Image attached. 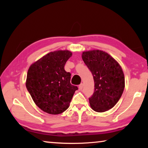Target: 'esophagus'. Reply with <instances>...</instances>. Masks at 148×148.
Instances as JSON below:
<instances>
[{"label":"esophagus","instance_id":"esophagus-1","mask_svg":"<svg viewBox=\"0 0 148 148\" xmlns=\"http://www.w3.org/2000/svg\"><path fill=\"white\" fill-rule=\"evenodd\" d=\"M82 88H83V84H80L79 85V90H82Z\"/></svg>","mask_w":148,"mask_h":148}]
</instances>
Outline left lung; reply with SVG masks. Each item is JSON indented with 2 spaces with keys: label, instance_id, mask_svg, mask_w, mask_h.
<instances>
[{
  "label": "left lung",
  "instance_id": "8db88e82",
  "mask_svg": "<svg viewBox=\"0 0 148 148\" xmlns=\"http://www.w3.org/2000/svg\"><path fill=\"white\" fill-rule=\"evenodd\" d=\"M82 57L93 76L95 91L89 99L91 108L97 112L112 108L121 98L125 88L121 66L108 53L101 50L84 51Z\"/></svg>",
  "mask_w": 148,
  "mask_h": 148
}]
</instances>
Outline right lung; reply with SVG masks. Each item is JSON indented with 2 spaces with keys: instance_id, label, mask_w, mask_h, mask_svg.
Listing matches in <instances>:
<instances>
[{
  "instance_id": "1",
  "label": "right lung",
  "mask_w": 148,
  "mask_h": 148,
  "mask_svg": "<svg viewBox=\"0 0 148 148\" xmlns=\"http://www.w3.org/2000/svg\"><path fill=\"white\" fill-rule=\"evenodd\" d=\"M72 53L50 52L31 65L26 87L36 106L50 114H59L69 107L77 87L71 84L70 72L64 69Z\"/></svg>"
}]
</instances>
